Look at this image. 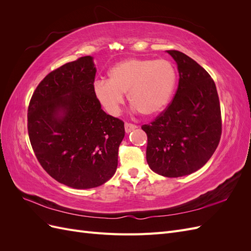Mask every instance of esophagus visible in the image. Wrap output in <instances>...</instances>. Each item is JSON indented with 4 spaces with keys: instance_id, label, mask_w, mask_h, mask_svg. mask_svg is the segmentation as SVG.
Returning a JSON list of instances; mask_svg holds the SVG:
<instances>
[{
    "instance_id": "1",
    "label": "esophagus",
    "mask_w": 251,
    "mask_h": 251,
    "mask_svg": "<svg viewBox=\"0 0 251 251\" xmlns=\"http://www.w3.org/2000/svg\"><path fill=\"white\" fill-rule=\"evenodd\" d=\"M136 127H137V126H136L135 125H133V124L126 123V125H125V130H126V133H130V132H132L133 130H135Z\"/></svg>"
}]
</instances>
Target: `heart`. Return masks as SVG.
Returning <instances> with one entry per match:
<instances>
[{"label": "heart", "instance_id": "b5f03b06", "mask_svg": "<svg viewBox=\"0 0 251 251\" xmlns=\"http://www.w3.org/2000/svg\"><path fill=\"white\" fill-rule=\"evenodd\" d=\"M177 73L168 59L127 58L113 66L109 80L94 83V95L111 115H117L124 103V93L133 107L144 116L161 113L171 100Z\"/></svg>", "mask_w": 251, "mask_h": 251}]
</instances>
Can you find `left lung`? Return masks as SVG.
I'll return each mask as SVG.
<instances>
[{"label":"left lung","instance_id":"obj_1","mask_svg":"<svg viewBox=\"0 0 251 251\" xmlns=\"http://www.w3.org/2000/svg\"><path fill=\"white\" fill-rule=\"evenodd\" d=\"M166 52L178 67L177 92L169 107L141 128L148 135L151 170L177 178L198 171L215 153L222 133L221 109L206 70L184 53Z\"/></svg>","mask_w":251,"mask_h":251}]
</instances>
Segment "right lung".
I'll return each mask as SVG.
<instances>
[{"label": "right lung", "instance_id": "right-lung-1", "mask_svg": "<svg viewBox=\"0 0 251 251\" xmlns=\"http://www.w3.org/2000/svg\"><path fill=\"white\" fill-rule=\"evenodd\" d=\"M96 68L82 56L50 72L28 107V134L50 176L77 189L97 187L115 174L123 120L108 115L94 95Z\"/></svg>", "mask_w": 251, "mask_h": 251}]
</instances>
